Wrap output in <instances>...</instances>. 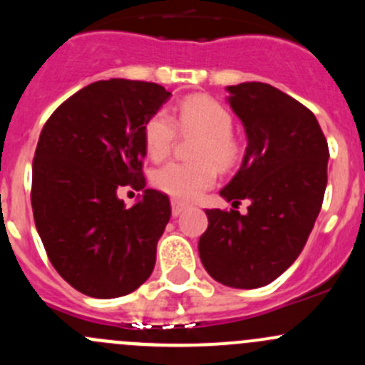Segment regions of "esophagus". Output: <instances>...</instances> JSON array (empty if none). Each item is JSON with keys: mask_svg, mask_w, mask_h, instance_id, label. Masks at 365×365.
I'll list each match as a JSON object with an SVG mask.
<instances>
[{"mask_svg": "<svg viewBox=\"0 0 365 365\" xmlns=\"http://www.w3.org/2000/svg\"><path fill=\"white\" fill-rule=\"evenodd\" d=\"M185 208H187V205L182 203V201L171 200V212H173V215H175V217H178L180 213H182Z\"/></svg>", "mask_w": 365, "mask_h": 365, "instance_id": "1", "label": "esophagus"}]
</instances>
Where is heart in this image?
<instances>
[{"instance_id":"heart-1","label":"heart","mask_w":365,"mask_h":365,"mask_svg":"<svg viewBox=\"0 0 365 365\" xmlns=\"http://www.w3.org/2000/svg\"><path fill=\"white\" fill-rule=\"evenodd\" d=\"M183 134H200L203 141L196 152V164L169 162L153 173V183L180 201L196 200L215 183L217 168L227 171L238 160L233 139V116L217 101L203 95L185 98L176 108V123L165 111H157L145 125V148L152 160H164Z\"/></svg>"}]
</instances>
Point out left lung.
<instances>
[{"label":"left lung","mask_w":365,"mask_h":365,"mask_svg":"<svg viewBox=\"0 0 365 365\" xmlns=\"http://www.w3.org/2000/svg\"><path fill=\"white\" fill-rule=\"evenodd\" d=\"M226 90L247 148L220 196L251 205L245 215L206 210L197 249L217 282L252 289L275 281L304 249L325 196L329 145L314 114L277 88L242 83Z\"/></svg>","instance_id":"obj_1"}]
</instances>
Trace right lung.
Returning a JSON list of instances; mask_svg holds the SVG:
<instances>
[{"label": "right lung", "instance_id": "add662e5", "mask_svg": "<svg viewBox=\"0 0 365 365\" xmlns=\"http://www.w3.org/2000/svg\"><path fill=\"white\" fill-rule=\"evenodd\" d=\"M169 97L155 83L97 81L65 101L40 132L35 226L58 274L84 295H128L152 275L171 205L145 189L143 134ZM127 185L143 190L130 209L117 197Z\"/></svg>", "mask_w": 365, "mask_h": 365}]
</instances>
